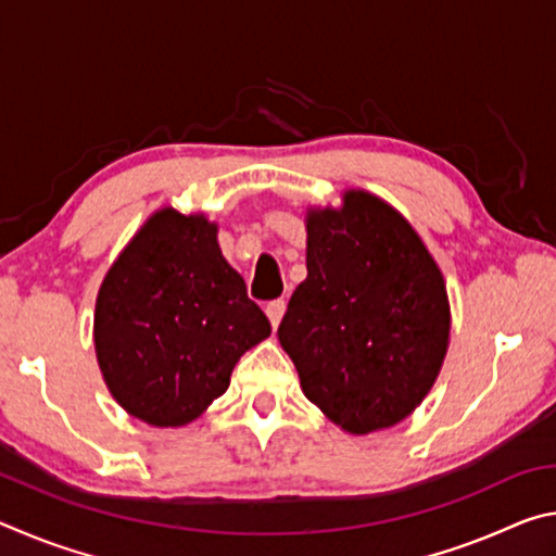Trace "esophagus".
I'll return each mask as SVG.
<instances>
[{
  "label": "esophagus",
  "mask_w": 556,
  "mask_h": 556,
  "mask_svg": "<svg viewBox=\"0 0 556 556\" xmlns=\"http://www.w3.org/2000/svg\"><path fill=\"white\" fill-rule=\"evenodd\" d=\"M285 312H287V301H285V299H275V301H269V304H267L269 324L277 328V326H279V321H281V316H285Z\"/></svg>",
  "instance_id": "1"
}]
</instances>
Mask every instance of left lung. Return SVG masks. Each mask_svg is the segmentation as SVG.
<instances>
[{"label":"left lung","instance_id":"obj_1","mask_svg":"<svg viewBox=\"0 0 556 556\" xmlns=\"http://www.w3.org/2000/svg\"><path fill=\"white\" fill-rule=\"evenodd\" d=\"M306 269L277 331L301 390L351 434L394 427L448 348L439 265L392 205L345 191L341 208L306 213Z\"/></svg>","mask_w":556,"mask_h":556}]
</instances>
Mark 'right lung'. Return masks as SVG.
Listing matches in <instances>:
<instances>
[{"instance_id":"right-lung-1","label":"right lung","mask_w":556,"mask_h":556,"mask_svg":"<svg viewBox=\"0 0 556 556\" xmlns=\"http://www.w3.org/2000/svg\"><path fill=\"white\" fill-rule=\"evenodd\" d=\"M271 333L223 257L218 225L162 208L119 252L96 301V353L122 409L184 427L228 390L244 351Z\"/></svg>"}]
</instances>
